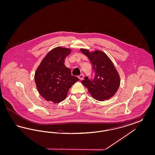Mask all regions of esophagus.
Instances as JSON below:
<instances>
[{
	"label": "esophagus",
	"instance_id": "34e87169",
	"mask_svg": "<svg viewBox=\"0 0 155 155\" xmlns=\"http://www.w3.org/2000/svg\"><path fill=\"white\" fill-rule=\"evenodd\" d=\"M84 77V74H81L80 75H79V76H78V78H79V79H80V80H83Z\"/></svg>",
	"mask_w": 155,
	"mask_h": 155
}]
</instances>
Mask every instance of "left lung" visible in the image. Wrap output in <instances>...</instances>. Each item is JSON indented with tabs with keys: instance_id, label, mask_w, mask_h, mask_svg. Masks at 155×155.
Listing matches in <instances>:
<instances>
[{
	"instance_id": "8db88e82",
	"label": "left lung",
	"mask_w": 155,
	"mask_h": 155,
	"mask_svg": "<svg viewBox=\"0 0 155 155\" xmlns=\"http://www.w3.org/2000/svg\"><path fill=\"white\" fill-rule=\"evenodd\" d=\"M81 51L88 58L93 70L91 78L85 77L81 81L82 84L95 99L103 101L110 99L117 91L120 83L118 72L112 61L102 51L90 53L83 49H81ZM93 73L94 77L92 79Z\"/></svg>"
}]
</instances>
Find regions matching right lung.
Returning <instances> with one entry per match:
<instances>
[{"mask_svg":"<svg viewBox=\"0 0 155 155\" xmlns=\"http://www.w3.org/2000/svg\"><path fill=\"white\" fill-rule=\"evenodd\" d=\"M70 52V49L61 47L52 49L35 71L34 78L37 89L48 101L58 103L64 101L69 89L79 81L64 65L65 59Z\"/></svg>","mask_w":155,"mask_h":155,"instance_id":"obj_1","label":"right lung"}]
</instances>
